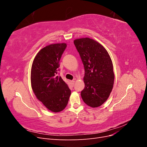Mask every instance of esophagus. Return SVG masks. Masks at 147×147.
Masks as SVG:
<instances>
[{"label": "esophagus", "mask_w": 147, "mask_h": 147, "mask_svg": "<svg viewBox=\"0 0 147 147\" xmlns=\"http://www.w3.org/2000/svg\"><path fill=\"white\" fill-rule=\"evenodd\" d=\"M70 83H71V84H72V85L74 86V83H75V81H74V80H72V81L70 82Z\"/></svg>", "instance_id": "1"}]
</instances>
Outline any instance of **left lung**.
Masks as SVG:
<instances>
[{"label": "left lung", "mask_w": 147, "mask_h": 147, "mask_svg": "<svg viewBox=\"0 0 147 147\" xmlns=\"http://www.w3.org/2000/svg\"><path fill=\"white\" fill-rule=\"evenodd\" d=\"M74 43L85 72L82 99L91 107H98L108 99L113 89L115 75L112 59L106 49L92 38H77Z\"/></svg>", "instance_id": "1"}]
</instances>
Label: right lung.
<instances>
[{"instance_id":"add662e5","label":"right lung","mask_w":147,"mask_h":147,"mask_svg":"<svg viewBox=\"0 0 147 147\" xmlns=\"http://www.w3.org/2000/svg\"><path fill=\"white\" fill-rule=\"evenodd\" d=\"M66 47L65 43H57L43 48L34 57L31 67V86L34 94L47 109L55 113L65 108L71 94L67 84L57 75Z\"/></svg>"}]
</instances>
